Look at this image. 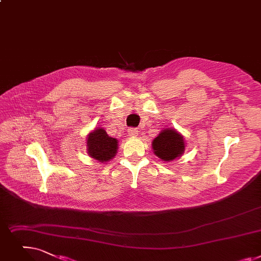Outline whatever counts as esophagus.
I'll use <instances>...</instances> for the list:
<instances>
[{"mask_svg": "<svg viewBox=\"0 0 261 261\" xmlns=\"http://www.w3.org/2000/svg\"><path fill=\"white\" fill-rule=\"evenodd\" d=\"M128 134L130 135V137L134 138V137H137V135L139 134V130L137 128H129L128 129Z\"/></svg>", "mask_w": 261, "mask_h": 261, "instance_id": "esophagus-1", "label": "esophagus"}]
</instances>
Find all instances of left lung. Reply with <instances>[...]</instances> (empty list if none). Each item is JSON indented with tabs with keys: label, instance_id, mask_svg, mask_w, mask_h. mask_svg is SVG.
<instances>
[{
	"label": "left lung",
	"instance_id": "8db88e82",
	"mask_svg": "<svg viewBox=\"0 0 261 261\" xmlns=\"http://www.w3.org/2000/svg\"><path fill=\"white\" fill-rule=\"evenodd\" d=\"M154 154L165 162H171L185 152L184 137L175 129H164L152 141Z\"/></svg>",
	"mask_w": 261,
	"mask_h": 261
}]
</instances>
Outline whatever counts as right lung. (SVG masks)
<instances>
[{"label": "right lung", "instance_id": "add662e5", "mask_svg": "<svg viewBox=\"0 0 261 261\" xmlns=\"http://www.w3.org/2000/svg\"><path fill=\"white\" fill-rule=\"evenodd\" d=\"M118 141L111 138L102 128L95 129L87 137V151L89 156L99 162H108L116 155Z\"/></svg>", "mask_w": 261, "mask_h": 261}]
</instances>
